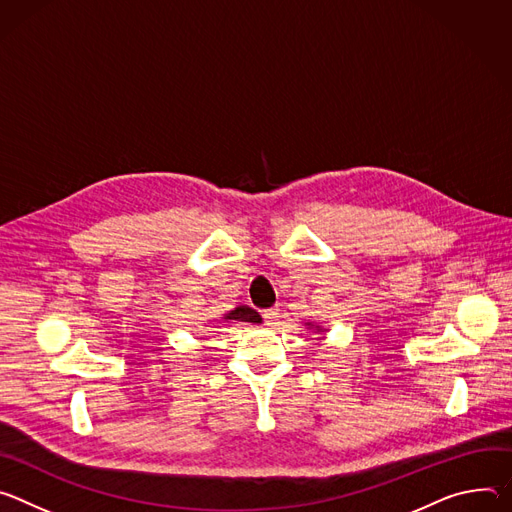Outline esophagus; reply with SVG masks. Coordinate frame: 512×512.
<instances>
[{"instance_id":"34e87169","label":"esophagus","mask_w":512,"mask_h":512,"mask_svg":"<svg viewBox=\"0 0 512 512\" xmlns=\"http://www.w3.org/2000/svg\"><path fill=\"white\" fill-rule=\"evenodd\" d=\"M262 317H264L266 325H272V323L276 321V317H278V307H270V309H264V311H262Z\"/></svg>"}]
</instances>
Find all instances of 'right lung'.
<instances>
[{"instance_id": "1", "label": "right lung", "mask_w": 512, "mask_h": 512, "mask_svg": "<svg viewBox=\"0 0 512 512\" xmlns=\"http://www.w3.org/2000/svg\"><path fill=\"white\" fill-rule=\"evenodd\" d=\"M225 319H238V321H250V323H260V315L252 307H238L225 315Z\"/></svg>"}]
</instances>
